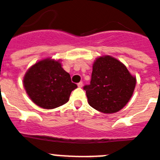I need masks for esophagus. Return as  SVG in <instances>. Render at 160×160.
<instances>
[{"mask_svg": "<svg viewBox=\"0 0 160 160\" xmlns=\"http://www.w3.org/2000/svg\"><path fill=\"white\" fill-rule=\"evenodd\" d=\"M77 85H78V87H80V88H81V87L83 86V82H81V81H80V82L78 83Z\"/></svg>", "mask_w": 160, "mask_h": 160, "instance_id": "esophagus-1", "label": "esophagus"}]
</instances>
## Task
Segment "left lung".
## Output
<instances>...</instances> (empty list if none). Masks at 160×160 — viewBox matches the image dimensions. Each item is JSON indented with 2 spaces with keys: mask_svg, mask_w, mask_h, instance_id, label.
Wrapping results in <instances>:
<instances>
[{
  "mask_svg": "<svg viewBox=\"0 0 160 160\" xmlns=\"http://www.w3.org/2000/svg\"><path fill=\"white\" fill-rule=\"evenodd\" d=\"M136 83V78L122 62L104 56L94 62L90 84L84 89L92 108L103 113H114L132 98Z\"/></svg>",
  "mask_w": 160,
  "mask_h": 160,
  "instance_id": "1",
  "label": "left lung"
}]
</instances>
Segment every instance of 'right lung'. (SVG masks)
<instances>
[{"instance_id": "1", "label": "right lung", "mask_w": 160, "mask_h": 160, "mask_svg": "<svg viewBox=\"0 0 160 160\" xmlns=\"http://www.w3.org/2000/svg\"><path fill=\"white\" fill-rule=\"evenodd\" d=\"M24 86L35 104L46 109L65 104L71 91L77 88L60 62L48 58L28 69L24 78Z\"/></svg>"}]
</instances>
